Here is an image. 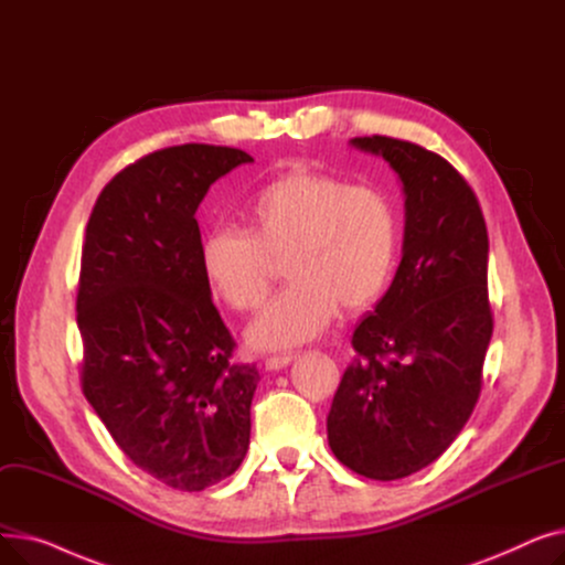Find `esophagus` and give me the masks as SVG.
I'll return each mask as SVG.
<instances>
[{"instance_id": "esophagus-1", "label": "esophagus", "mask_w": 565, "mask_h": 565, "mask_svg": "<svg viewBox=\"0 0 565 565\" xmlns=\"http://www.w3.org/2000/svg\"><path fill=\"white\" fill-rule=\"evenodd\" d=\"M292 360H298V354H273V358L265 360L267 371H281L286 369Z\"/></svg>"}]
</instances>
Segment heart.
<instances>
[{
  "instance_id": "obj_1",
  "label": "heart",
  "mask_w": 565,
  "mask_h": 565,
  "mask_svg": "<svg viewBox=\"0 0 565 565\" xmlns=\"http://www.w3.org/2000/svg\"><path fill=\"white\" fill-rule=\"evenodd\" d=\"M247 233L215 228L201 245V273L231 311L252 313L270 295L279 265L292 281L252 324L258 348L316 339L339 313H358L387 290L398 256L392 201L332 173L295 169L256 190L243 211Z\"/></svg>"
}]
</instances>
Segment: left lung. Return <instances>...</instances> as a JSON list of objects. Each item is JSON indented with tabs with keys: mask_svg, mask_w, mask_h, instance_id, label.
<instances>
[{
	"mask_svg": "<svg viewBox=\"0 0 565 565\" xmlns=\"http://www.w3.org/2000/svg\"><path fill=\"white\" fill-rule=\"evenodd\" d=\"M401 175L405 237L396 277L352 334L328 414L334 456L360 477L396 481L451 447L483 387L492 337L488 228L458 169L394 137H354Z\"/></svg>",
	"mask_w": 565,
	"mask_h": 565,
	"instance_id": "obj_1",
	"label": "left lung"
}]
</instances>
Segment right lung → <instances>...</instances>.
<instances>
[{"label":"right lung","instance_id":"1","mask_svg":"<svg viewBox=\"0 0 565 565\" xmlns=\"http://www.w3.org/2000/svg\"><path fill=\"white\" fill-rule=\"evenodd\" d=\"M254 158L183 143L153 151L103 188L82 243L79 382L114 441L160 483L201 492L241 467L258 371L201 273L196 207Z\"/></svg>","mask_w":565,"mask_h":565}]
</instances>
